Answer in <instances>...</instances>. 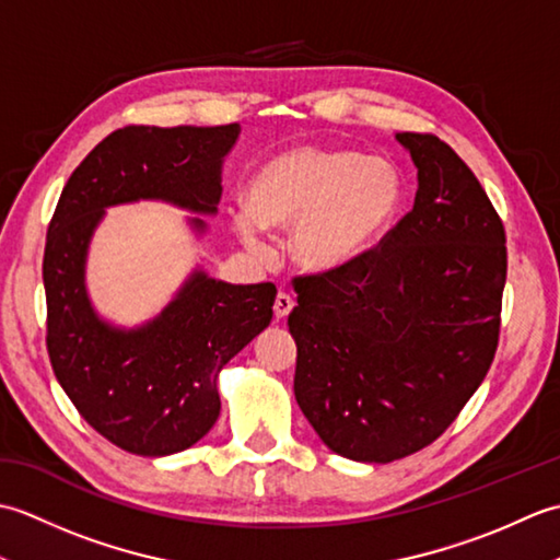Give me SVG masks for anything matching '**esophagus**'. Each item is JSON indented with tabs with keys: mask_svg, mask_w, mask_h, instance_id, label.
Instances as JSON below:
<instances>
[{
	"mask_svg": "<svg viewBox=\"0 0 560 560\" xmlns=\"http://www.w3.org/2000/svg\"><path fill=\"white\" fill-rule=\"evenodd\" d=\"M293 311V299L289 293H279L277 295V301H273V317L277 319H283V317H289V313Z\"/></svg>",
	"mask_w": 560,
	"mask_h": 560,
	"instance_id": "esophagus-1",
	"label": "esophagus"
}]
</instances>
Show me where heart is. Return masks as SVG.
Returning a JSON list of instances; mask_svg holds the SVG:
<instances>
[{"mask_svg":"<svg viewBox=\"0 0 560 560\" xmlns=\"http://www.w3.org/2000/svg\"><path fill=\"white\" fill-rule=\"evenodd\" d=\"M404 199L395 163L339 147H295L267 161L247 187V201L231 209V225L245 247L265 253V229H290L299 267L329 273L361 259Z\"/></svg>","mask_w":560,"mask_h":560,"instance_id":"1","label":"heart"}]
</instances>
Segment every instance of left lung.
Here are the masks:
<instances>
[{"instance_id":"8db88e82","label":"left lung","mask_w":560,"mask_h":560,"mask_svg":"<svg viewBox=\"0 0 560 560\" xmlns=\"http://www.w3.org/2000/svg\"><path fill=\"white\" fill-rule=\"evenodd\" d=\"M413 209L351 267L295 279L293 392L337 455L387 464L431 445L483 383L501 331L505 231L467 163L397 132Z\"/></svg>"}]
</instances>
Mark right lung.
I'll return each instance as SVG.
<instances>
[{
  "instance_id": "add662e5",
  "label": "right lung",
  "mask_w": 560,
  "mask_h": 560,
  "mask_svg": "<svg viewBox=\"0 0 560 560\" xmlns=\"http://www.w3.org/2000/svg\"><path fill=\"white\" fill-rule=\"evenodd\" d=\"M241 125L144 127L105 137L71 173L47 229V353L71 404L110 443L141 457L192 447L221 411L219 373L271 323L273 283L235 287L195 267L163 311L120 327L91 301L86 265L105 209L165 201L217 217L223 161Z\"/></svg>"
}]
</instances>
